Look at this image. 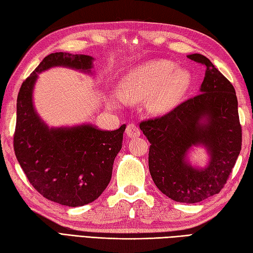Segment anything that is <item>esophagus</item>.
<instances>
[{"label":"esophagus","mask_w":253,"mask_h":253,"mask_svg":"<svg viewBox=\"0 0 253 253\" xmlns=\"http://www.w3.org/2000/svg\"><path fill=\"white\" fill-rule=\"evenodd\" d=\"M126 133H127L128 137L136 138L138 136H140V129H139L138 126L135 125L133 123H129L127 125V128H126Z\"/></svg>","instance_id":"34e87169"}]
</instances>
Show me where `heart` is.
Masks as SVG:
<instances>
[{"instance_id": "1", "label": "heart", "mask_w": 253, "mask_h": 253, "mask_svg": "<svg viewBox=\"0 0 253 253\" xmlns=\"http://www.w3.org/2000/svg\"><path fill=\"white\" fill-rule=\"evenodd\" d=\"M189 83V74L169 60H153L133 67L121 83L127 102L149 99V107L163 112L173 106Z\"/></svg>"}]
</instances>
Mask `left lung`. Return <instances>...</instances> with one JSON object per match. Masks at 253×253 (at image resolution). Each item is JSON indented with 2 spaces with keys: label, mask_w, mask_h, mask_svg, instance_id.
Masks as SVG:
<instances>
[{
  "label": "left lung",
  "mask_w": 253,
  "mask_h": 253,
  "mask_svg": "<svg viewBox=\"0 0 253 253\" xmlns=\"http://www.w3.org/2000/svg\"><path fill=\"white\" fill-rule=\"evenodd\" d=\"M188 58L207 67L200 93L163 116L142 121L148 138L149 169L155 186L182 203H197L223 189L241 150V125L236 91L229 80L201 54ZM196 144L209 150L204 170L185 163V153Z\"/></svg>",
  "instance_id": "left-lung-1"
}]
</instances>
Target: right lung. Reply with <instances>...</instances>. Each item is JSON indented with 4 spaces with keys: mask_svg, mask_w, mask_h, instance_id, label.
<instances>
[{
    "mask_svg": "<svg viewBox=\"0 0 253 253\" xmlns=\"http://www.w3.org/2000/svg\"><path fill=\"white\" fill-rule=\"evenodd\" d=\"M89 55L51 53L21 84L17 96L14 151L32 187L47 200L67 207L94 201L112 177L126 125L113 131L91 125L50 128L37 115L32 89L38 74L53 66L90 72Z\"/></svg>",
    "mask_w": 253,
    "mask_h": 253,
    "instance_id": "obj_1",
    "label": "right lung"
}]
</instances>
